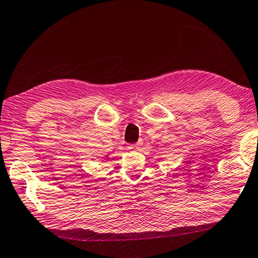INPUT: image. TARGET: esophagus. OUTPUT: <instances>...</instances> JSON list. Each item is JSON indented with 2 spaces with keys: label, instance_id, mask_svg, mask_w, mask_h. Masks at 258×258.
Instances as JSON below:
<instances>
[{
  "label": "esophagus",
  "instance_id": "esophagus-1",
  "mask_svg": "<svg viewBox=\"0 0 258 258\" xmlns=\"http://www.w3.org/2000/svg\"><path fill=\"white\" fill-rule=\"evenodd\" d=\"M139 148H140V143H135V144L128 145V150H131V151H137Z\"/></svg>",
  "mask_w": 258,
  "mask_h": 258
}]
</instances>
